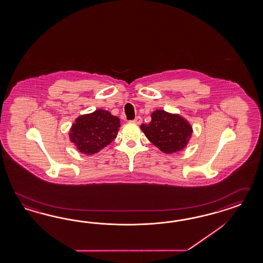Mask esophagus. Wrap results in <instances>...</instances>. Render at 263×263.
<instances>
[{"label": "esophagus", "mask_w": 263, "mask_h": 263, "mask_svg": "<svg viewBox=\"0 0 263 263\" xmlns=\"http://www.w3.org/2000/svg\"><path fill=\"white\" fill-rule=\"evenodd\" d=\"M134 123L136 124H141V122H142V119H141V116H138V117H136L135 118L134 121H133Z\"/></svg>", "instance_id": "obj_1"}]
</instances>
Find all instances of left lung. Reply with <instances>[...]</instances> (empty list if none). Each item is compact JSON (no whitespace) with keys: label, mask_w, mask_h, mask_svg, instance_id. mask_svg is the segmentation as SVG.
Masks as SVG:
<instances>
[{"label":"left lung","mask_w":263,"mask_h":263,"mask_svg":"<svg viewBox=\"0 0 263 263\" xmlns=\"http://www.w3.org/2000/svg\"><path fill=\"white\" fill-rule=\"evenodd\" d=\"M151 122L141 124V129L149 141L163 153L171 154L182 150L191 138L190 123L178 114L156 110Z\"/></svg>","instance_id":"1"}]
</instances>
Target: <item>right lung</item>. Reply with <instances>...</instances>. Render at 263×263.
<instances>
[{
  "mask_svg": "<svg viewBox=\"0 0 263 263\" xmlns=\"http://www.w3.org/2000/svg\"><path fill=\"white\" fill-rule=\"evenodd\" d=\"M121 126L120 119L98 109L93 113L80 116L72 124L69 139L83 154L98 153L114 141Z\"/></svg>",
  "mask_w": 263,
  "mask_h": 263,
  "instance_id": "add662e5",
  "label": "right lung"
}]
</instances>
